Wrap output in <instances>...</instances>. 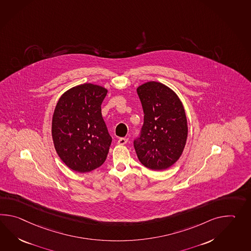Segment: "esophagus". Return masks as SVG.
<instances>
[{
	"instance_id": "1",
	"label": "esophagus",
	"mask_w": 251,
	"mask_h": 251,
	"mask_svg": "<svg viewBox=\"0 0 251 251\" xmlns=\"http://www.w3.org/2000/svg\"><path fill=\"white\" fill-rule=\"evenodd\" d=\"M127 142H128V139H126V138H121L118 140L119 145H125Z\"/></svg>"
}]
</instances>
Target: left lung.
<instances>
[{"label": "left lung", "mask_w": 251, "mask_h": 251, "mask_svg": "<svg viewBox=\"0 0 251 251\" xmlns=\"http://www.w3.org/2000/svg\"><path fill=\"white\" fill-rule=\"evenodd\" d=\"M144 123L134 148L139 161L152 170L171 167L184 151L188 127L184 106L165 84L151 81L137 88Z\"/></svg>", "instance_id": "left-lung-1"}]
</instances>
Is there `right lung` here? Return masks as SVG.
Masks as SVG:
<instances>
[{
    "instance_id": "obj_1",
    "label": "right lung",
    "mask_w": 251,
    "mask_h": 251,
    "mask_svg": "<svg viewBox=\"0 0 251 251\" xmlns=\"http://www.w3.org/2000/svg\"><path fill=\"white\" fill-rule=\"evenodd\" d=\"M108 90L93 84L65 92L52 118V139L57 155L67 167L86 173L100 167L112 143L100 105Z\"/></svg>"
}]
</instances>
